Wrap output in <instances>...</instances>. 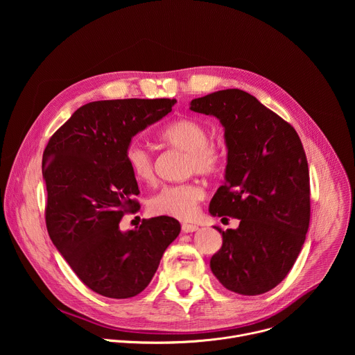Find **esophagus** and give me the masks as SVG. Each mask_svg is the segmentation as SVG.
Segmentation results:
<instances>
[{
  "mask_svg": "<svg viewBox=\"0 0 355 355\" xmlns=\"http://www.w3.org/2000/svg\"><path fill=\"white\" fill-rule=\"evenodd\" d=\"M198 226L196 225H189V223H182V232L184 233H192L196 232Z\"/></svg>",
  "mask_w": 355,
  "mask_h": 355,
  "instance_id": "1",
  "label": "esophagus"
}]
</instances>
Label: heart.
Masks as SVG:
<instances>
[{
	"label": "heart",
	"instance_id": "heart-1",
	"mask_svg": "<svg viewBox=\"0 0 355 355\" xmlns=\"http://www.w3.org/2000/svg\"><path fill=\"white\" fill-rule=\"evenodd\" d=\"M162 139L177 148L187 151V171L198 174H214L220 164L219 148L209 143V130L196 121L180 119L170 123L163 132ZM126 164L132 175L144 184L155 178V162L150 150L133 141L125 153ZM204 189L196 182L171 184L160 187L148 199V211L155 215L189 219L196 211L198 202L204 199Z\"/></svg>",
	"mask_w": 355,
	"mask_h": 355
}]
</instances>
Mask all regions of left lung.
<instances>
[{"label":"left lung","mask_w":355,"mask_h":355,"mask_svg":"<svg viewBox=\"0 0 355 355\" xmlns=\"http://www.w3.org/2000/svg\"><path fill=\"white\" fill-rule=\"evenodd\" d=\"M189 110L219 119L225 130V184L212 216L240 220L219 230L223 243L211 270L229 291L261 295L293 267L311 219L309 167L295 129L251 94L230 88L195 98Z\"/></svg>","instance_id":"left-lung-1"}]
</instances>
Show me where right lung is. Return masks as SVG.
<instances>
[{
	"label": "right lung",
	"instance_id": "add662e5",
	"mask_svg": "<svg viewBox=\"0 0 355 355\" xmlns=\"http://www.w3.org/2000/svg\"><path fill=\"white\" fill-rule=\"evenodd\" d=\"M175 99H111L80 107L43 151L46 226L55 247L94 292L140 293L155 277L181 225L170 216L121 230L139 193L125 153L133 136L164 118Z\"/></svg>",
	"mask_w": 355,
	"mask_h": 355
}]
</instances>
